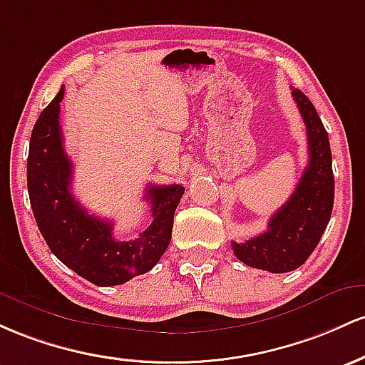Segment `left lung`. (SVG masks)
Instances as JSON below:
<instances>
[{
  "mask_svg": "<svg viewBox=\"0 0 365 365\" xmlns=\"http://www.w3.org/2000/svg\"><path fill=\"white\" fill-rule=\"evenodd\" d=\"M292 94L307 128L309 163L294 193L271 217L267 231L245 243L232 241V252L243 264L274 274L294 271L309 259L334 203L329 138L312 101L300 89H293Z\"/></svg>",
  "mask_w": 365,
  "mask_h": 365,
  "instance_id": "obj_1",
  "label": "left lung"
}]
</instances>
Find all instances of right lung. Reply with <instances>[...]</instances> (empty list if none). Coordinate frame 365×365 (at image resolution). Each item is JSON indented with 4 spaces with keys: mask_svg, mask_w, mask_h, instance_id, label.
I'll list each match as a JSON object with an SVG mask.
<instances>
[{
    "mask_svg": "<svg viewBox=\"0 0 365 365\" xmlns=\"http://www.w3.org/2000/svg\"><path fill=\"white\" fill-rule=\"evenodd\" d=\"M41 112L31 134L27 190L36 222L56 259L96 286L124 284L155 267L170 243L174 212L184 186H148L151 224L136 240L118 241L113 224L91 215L71 193L72 162L63 148L60 101Z\"/></svg>",
    "mask_w": 365,
    "mask_h": 365,
    "instance_id": "right-lung-1",
    "label": "right lung"
}]
</instances>
